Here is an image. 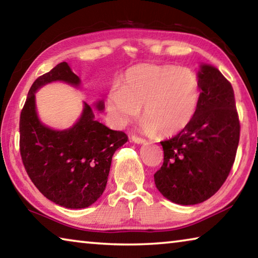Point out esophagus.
Masks as SVG:
<instances>
[{"label":"esophagus","mask_w":258,"mask_h":258,"mask_svg":"<svg viewBox=\"0 0 258 258\" xmlns=\"http://www.w3.org/2000/svg\"><path fill=\"white\" fill-rule=\"evenodd\" d=\"M132 141L134 142V143H138V145H146L147 143V140L146 139H143V138H140V137H138V135H132Z\"/></svg>","instance_id":"obj_1"}]
</instances>
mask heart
Listing matches in <instances>:
<instances>
[{
  "mask_svg": "<svg viewBox=\"0 0 258 258\" xmlns=\"http://www.w3.org/2000/svg\"><path fill=\"white\" fill-rule=\"evenodd\" d=\"M200 100L198 77L190 69L171 64H139L128 69L120 86L108 95V109L119 124L138 118L143 130L169 137L189 125Z\"/></svg>",
  "mask_w": 258,
  "mask_h": 258,
  "instance_id": "obj_1",
  "label": "heart"
}]
</instances>
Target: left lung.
Wrapping results in <instances>:
<instances>
[{
  "label": "left lung",
  "mask_w": 258,
  "mask_h": 258,
  "mask_svg": "<svg viewBox=\"0 0 258 258\" xmlns=\"http://www.w3.org/2000/svg\"><path fill=\"white\" fill-rule=\"evenodd\" d=\"M200 100L194 118L175 137L161 141L164 163L155 173L160 194L180 205L215 195L232 168L240 123L231 83L217 68L202 64Z\"/></svg>",
  "instance_id": "left-lung-1"
}]
</instances>
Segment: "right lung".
<instances>
[{
	"label": "right lung",
	"instance_id": "obj_1",
	"mask_svg": "<svg viewBox=\"0 0 258 258\" xmlns=\"http://www.w3.org/2000/svg\"><path fill=\"white\" fill-rule=\"evenodd\" d=\"M55 81L74 86L81 83L67 62L58 63L33 83L20 113L21 159L44 197L66 208H85L101 197L112 156L128 138L95 120L92 108L85 102L81 118L73 127L55 131L42 124L35 107V92ZM97 108L102 110L103 102L99 101Z\"/></svg>",
	"mask_w": 258,
	"mask_h": 258
}]
</instances>
